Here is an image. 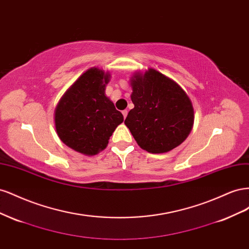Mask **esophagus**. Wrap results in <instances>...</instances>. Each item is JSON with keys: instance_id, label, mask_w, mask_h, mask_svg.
Listing matches in <instances>:
<instances>
[{"instance_id": "esophagus-1", "label": "esophagus", "mask_w": 249, "mask_h": 249, "mask_svg": "<svg viewBox=\"0 0 249 249\" xmlns=\"http://www.w3.org/2000/svg\"><path fill=\"white\" fill-rule=\"evenodd\" d=\"M123 115H124V118L125 119V117H126V115H127V110H124V111H123Z\"/></svg>"}]
</instances>
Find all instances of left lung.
Listing matches in <instances>:
<instances>
[{
    "label": "left lung",
    "mask_w": 249,
    "mask_h": 249,
    "mask_svg": "<svg viewBox=\"0 0 249 249\" xmlns=\"http://www.w3.org/2000/svg\"><path fill=\"white\" fill-rule=\"evenodd\" d=\"M134 108L124 124L138 145L152 154L167 153L190 134L194 110L178 83L154 69L131 79Z\"/></svg>",
    "instance_id": "1"
}]
</instances>
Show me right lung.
Listing matches in <instances>:
<instances>
[{
	"label": "right lung",
	"mask_w": 249,
	"mask_h": 249,
	"mask_svg": "<svg viewBox=\"0 0 249 249\" xmlns=\"http://www.w3.org/2000/svg\"><path fill=\"white\" fill-rule=\"evenodd\" d=\"M110 73L92 67L66 90L55 109L59 138L86 156L106 148L112 133L124 122L122 113L105 94Z\"/></svg>",
	"instance_id": "right-lung-1"
}]
</instances>
